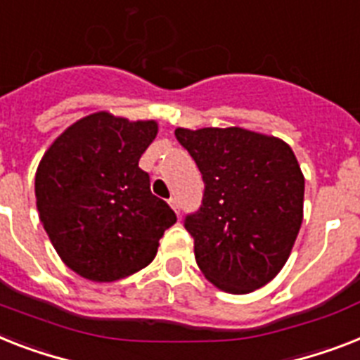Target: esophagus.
<instances>
[{
  "mask_svg": "<svg viewBox=\"0 0 360 360\" xmlns=\"http://www.w3.org/2000/svg\"><path fill=\"white\" fill-rule=\"evenodd\" d=\"M168 203H170L172 209H174L175 212H177V214H179V200H177V198H175V195H172L170 200H168Z\"/></svg>",
  "mask_w": 360,
  "mask_h": 360,
  "instance_id": "34e87169",
  "label": "esophagus"
}]
</instances>
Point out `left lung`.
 Segmentation results:
<instances>
[{
    "instance_id": "1",
    "label": "left lung",
    "mask_w": 360,
    "mask_h": 360,
    "mask_svg": "<svg viewBox=\"0 0 360 360\" xmlns=\"http://www.w3.org/2000/svg\"><path fill=\"white\" fill-rule=\"evenodd\" d=\"M175 139L205 183L200 210L185 218L200 270L231 294L261 288L281 271L302 227L296 155L281 139L242 127H177Z\"/></svg>"
}]
</instances>
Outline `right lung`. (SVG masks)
<instances>
[{
  "mask_svg": "<svg viewBox=\"0 0 360 360\" xmlns=\"http://www.w3.org/2000/svg\"><path fill=\"white\" fill-rule=\"evenodd\" d=\"M157 131L155 120L101 110L70 125L38 165L40 221L64 264L84 279L118 281L146 268L177 221L139 168Z\"/></svg>",
  "mask_w": 360,
  "mask_h": 360,
  "instance_id": "right-lung-1",
  "label": "right lung"
}]
</instances>
